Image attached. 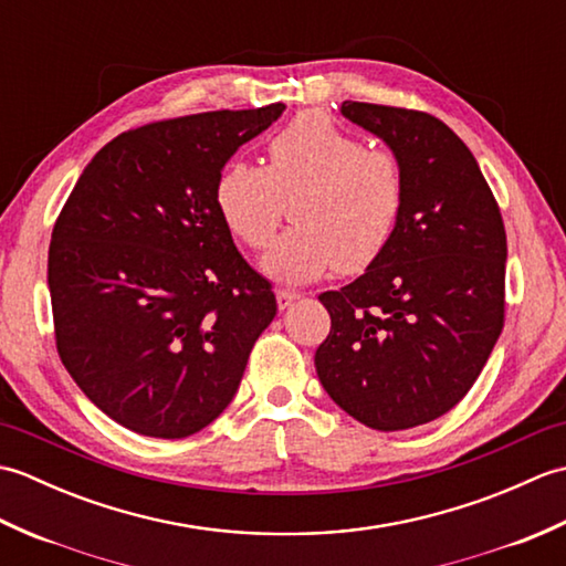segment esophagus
<instances>
[{
  "label": "esophagus",
  "mask_w": 566,
  "mask_h": 566,
  "mask_svg": "<svg viewBox=\"0 0 566 566\" xmlns=\"http://www.w3.org/2000/svg\"><path fill=\"white\" fill-rule=\"evenodd\" d=\"M298 298H302V294H296L292 290H280L276 292V306H280V311H286V308H292Z\"/></svg>",
  "instance_id": "esophagus-1"
}]
</instances>
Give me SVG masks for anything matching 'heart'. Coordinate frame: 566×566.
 I'll return each instance as SVG.
<instances>
[{"label":"heart","instance_id":"b5f03b06","mask_svg":"<svg viewBox=\"0 0 566 566\" xmlns=\"http://www.w3.org/2000/svg\"><path fill=\"white\" fill-rule=\"evenodd\" d=\"M296 189V226L264 255V272L276 282L306 284L335 268L359 274L391 245L406 197L401 160L367 148L318 109L276 130L268 167L228 163L216 179V209L240 243L262 250L282 221V197Z\"/></svg>","mask_w":566,"mask_h":566}]
</instances>
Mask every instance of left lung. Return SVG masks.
<instances>
[{"instance_id": "obj_1", "label": "left lung", "mask_w": 566, "mask_h": 566, "mask_svg": "<svg viewBox=\"0 0 566 566\" xmlns=\"http://www.w3.org/2000/svg\"><path fill=\"white\" fill-rule=\"evenodd\" d=\"M403 167V213L387 252L323 292L331 333L316 371L345 413L375 430L430 423L482 375L506 316V228L474 155L450 126L401 106L343 102Z\"/></svg>"}]
</instances>
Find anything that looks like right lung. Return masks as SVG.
Here are the masks:
<instances>
[{
	"label": "right lung",
	"instance_id": "add662e5",
	"mask_svg": "<svg viewBox=\"0 0 566 566\" xmlns=\"http://www.w3.org/2000/svg\"><path fill=\"white\" fill-rule=\"evenodd\" d=\"M284 109L126 130L70 191L48 248L55 345L77 387L118 426L177 440L233 401L276 298L233 245L216 179Z\"/></svg>",
	"mask_w": 566,
	"mask_h": 566
}]
</instances>
